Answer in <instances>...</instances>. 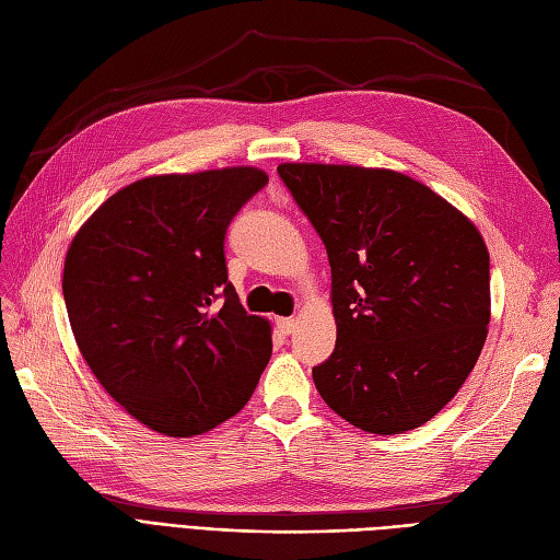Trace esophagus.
Instances as JSON below:
<instances>
[{
	"label": "esophagus",
	"mask_w": 560,
	"mask_h": 560,
	"mask_svg": "<svg viewBox=\"0 0 560 560\" xmlns=\"http://www.w3.org/2000/svg\"><path fill=\"white\" fill-rule=\"evenodd\" d=\"M276 325H278V329H280L284 336H290V334H294V329H296V319H294V317H278Z\"/></svg>",
	"instance_id": "obj_1"
}]
</instances>
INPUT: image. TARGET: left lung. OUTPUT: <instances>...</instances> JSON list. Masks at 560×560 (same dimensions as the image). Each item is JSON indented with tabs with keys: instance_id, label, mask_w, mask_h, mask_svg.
<instances>
[{
	"instance_id": "left-lung-1",
	"label": "left lung",
	"mask_w": 560,
	"mask_h": 560,
	"mask_svg": "<svg viewBox=\"0 0 560 560\" xmlns=\"http://www.w3.org/2000/svg\"><path fill=\"white\" fill-rule=\"evenodd\" d=\"M278 175L331 266L336 348L313 369L319 397L364 432L420 428L455 397L486 341L481 233L395 171L282 163Z\"/></svg>"
}]
</instances>
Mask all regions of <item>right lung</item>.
<instances>
[{
    "label": "right lung",
    "instance_id": "add662e5",
    "mask_svg": "<svg viewBox=\"0 0 560 560\" xmlns=\"http://www.w3.org/2000/svg\"><path fill=\"white\" fill-rule=\"evenodd\" d=\"M268 184L257 167L161 175L95 210L62 296L95 378L142 425L202 434L238 413L270 360V327L229 282L226 229Z\"/></svg>",
    "mask_w": 560,
    "mask_h": 560
}]
</instances>
